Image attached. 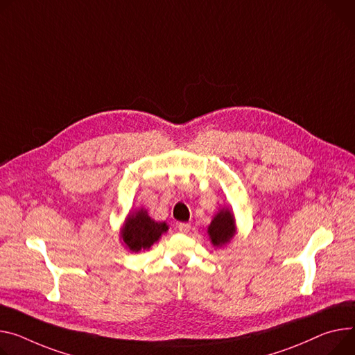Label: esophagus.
Listing matches in <instances>:
<instances>
[{"instance_id":"obj_1","label":"esophagus","mask_w":355,"mask_h":355,"mask_svg":"<svg viewBox=\"0 0 355 355\" xmlns=\"http://www.w3.org/2000/svg\"><path fill=\"white\" fill-rule=\"evenodd\" d=\"M178 229L180 233H187L190 230V225L189 223H178Z\"/></svg>"}]
</instances>
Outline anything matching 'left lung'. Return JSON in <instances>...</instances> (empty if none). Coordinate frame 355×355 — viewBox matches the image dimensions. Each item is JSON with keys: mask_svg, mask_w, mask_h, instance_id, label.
I'll return each mask as SVG.
<instances>
[{"mask_svg": "<svg viewBox=\"0 0 355 355\" xmlns=\"http://www.w3.org/2000/svg\"><path fill=\"white\" fill-rule=\"evenodd\" d=\"M207 233L213 246H226L236 234V223L232 210L223 207L217 211V214L213 217L211 223L207 227Z\"/></svg>", "mask_w": 355, "mask_h": 355, "instance_id": "8db88e82", "label": "left lung"}]
</instances>
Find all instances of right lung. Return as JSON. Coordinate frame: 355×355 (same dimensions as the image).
<instances>
[{
    "label": "right lung",
    "instance_id": "1",
    "mask_svg": "<svg viewBox=\"0 0 355 355\" xmlns=\"http://www.w3.org/2000/svg\"><path fill=\"white\" fill-rule=\"evenodd\" d=\"M168 229L165 222H155L146 210L139 209L126 217L121 230V239L126 249L136 253L149 249Z\"/></svg>",
    "mask_w": 355,
    "mask_h": 355
}]
</instances>
